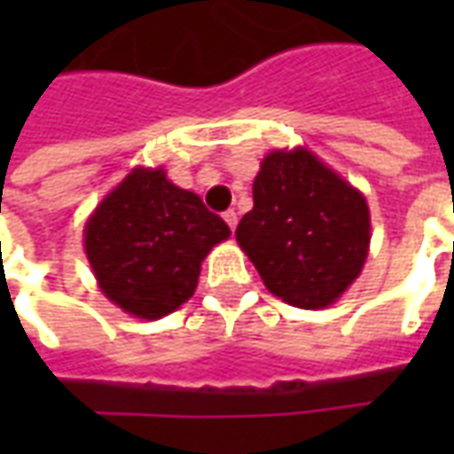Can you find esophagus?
<instances>
[{
  "mask_svg": "<svg viewBox=\"0 0 454 454\" xmlns=\"http://www.w3.org/2000/svg\"><path fill=\"white\" fill-rule=\"evenodd\" d=\"M223 221H226L228 228H231V231H236V226H238V214H236V211H233V208H228L226 214H223Z\"/></svg>",
  "mask_w": 454,
  "mask_h": 454,
  "instance_id": "esophagus-1",
  "label": "esophagus"
}]
</instances>
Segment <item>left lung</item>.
I'll list each match as a JSON object with an SVG mask.
<instances>
[{
  "label": "left lung",
  "mask_w": 454,
  "mask_h": 454,
  "mask_svg": "<svg viewBox=\"0 0 454 454\" xmlns=\"http://www.w3.org/2000/svg\"><path fill=\"white\" fill-rule=\"evenodd\" d=\"M238 246L282 301L331 306L357 279L370 250V208L360 192L306 148L272 150L253 182Z\"/></svg>",
  "instance_id": "8db88e82"
}]
</instances>
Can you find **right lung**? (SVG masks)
<instances>
[{"mask_svg": "<svg viewBox=\"0 0 454 454\" xmlns=\"http://www.w3.org/2000/svg\"><path fill=\"white\" fill-rule=\"evenodd\" d=\"M231 228L165 169L136 168L84 226V253L104 296L138 318H162L194 294L201 260Z\"/></svg>", "mask_w": 454, "mask_h": 454, "instance_id": "right-lung-1", "label": "right lung"}]
</instances>
